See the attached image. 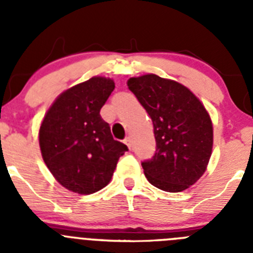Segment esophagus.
Masks as SVG:
<instances>
[{"mask_svg": "<svg viewBox=\"0 0 253 253\" xmlns=\"http://www.w3.org/2000/svg\"><path fill=\"white\" fill-rule=\"evenodd\" d=\"M124 143H125V144H126V146H128L129 149L133 148V143H131V138H130V137H126V138H125Z\"/></svg>", "mask_w": 253, "mask_h": 253, "instance_id": "34e87169", "label": "esophagus"}]
</instances>
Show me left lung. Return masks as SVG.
I'll return each mask as SVG.
<instances>
[{"label":"left lung","mask_w":253,"mask_h":253,"mask_svg":"<svg viewBox=\"0 0 253 253\" xmlns=\"http://www.w3.org/2000/svg\"><path fill=\"white\" fill-rule=\"evenodd\" d=\"M129 90L153 123L156 153L142 162L147 180L157 189L178 193L202 177L211 156L213 125L189 88L156 75L133 77Z\"/></svg>","instance_id":"1"}]
</instances>
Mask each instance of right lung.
<instances>
[{"mask_svg": "<svg viewBox=\"0 0 253 253\" xmlns=\"http://www.w3.org/2000/svg\"><path fill=\"white\" fill-rule=\"evenodd\" d=\"M115 88L113 80L92 77L54 101L39 130L46 167L62 186L93 194L109 184L128 147L115 140L100 110Z\"/></svg>", "mask_w": 253, "mask_h": 253, "instance_id": "1", "label": "right lung"}]
</instances>
